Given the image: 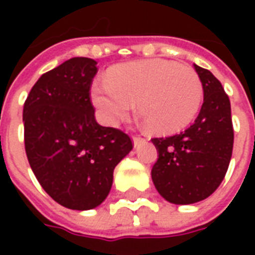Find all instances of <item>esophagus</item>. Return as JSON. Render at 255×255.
Masks as SVG:
<instances>
[{"mask_svg":"<svg viewBox=\"0 0 255 255\" xmlns=\"http://www.w3.org/2000/svg\"><path fill=\"white\" fill-rule=\"evenodd\" d=\"M143 140H144L143 138H139V136H132V142H133V146H135V147H136L138 144L142 143Z\"/></svg>","mask_w":255,"mask_h":255,"instance_id":"34e87169","label":"esophagus"}]
</instances>
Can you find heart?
Masks as SVG:
<instances>
[{
	"label": "heart",
	"mask_w": 255,
	"mask_h": 255,
	"mask_svg": "<svg viewBox=\"0 0 255 255\" xmlns=\"http://www.w3.org/2000/svg\"><path fill=\"white\" fill-rule=\"evenodd\" d=\"M91 101L108 126L126 120L132 111L154 133H172L194 120L203 98L202 82L187 65L168 60H140L119 64L106 82L91 87Z\"/></svg>",
	"instance_id": "b5f03b06"
}]
</instances>
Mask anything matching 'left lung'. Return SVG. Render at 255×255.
<instances>
[{"mask_svg": "<svg viewBox=\"0 0 255 255\" xmlns=\"http://www.w3.org/2000/svg\"><path fill=\"white\" fill-rule=\"evenodd\" d=\"M203 104L192 126L151 142L158 158L151 169L157 191L168 202L190 205L212 195L224 179L234 147L231 104L213 73L194 64Z\"/></svg>", "mask_w": 255, "mask_h": 255, "instance_id": "8db88e82", "label": "left lung"}]
</instances>
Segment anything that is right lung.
Listing matches in <instances>:
<instances>
[{
  "label": "right lung",
  "instance_id": "add662e5",
  "mask_svg": "<svg viewBox=\"0 0 255 255\" xmlns=\"http://www.w3.org/2000/svg\"><path fill=\"white\" fill-rule=\"evenodd\" d=\"M93 58L43 73L24 102L27 158L42 188L64 208L90 210L108 197L116 165L132 150L120 129L100 126L90 101Z\"/></svg>",
  "mask_w": 255,
  "mask_h": 255
}]
</instances>
